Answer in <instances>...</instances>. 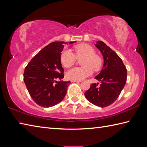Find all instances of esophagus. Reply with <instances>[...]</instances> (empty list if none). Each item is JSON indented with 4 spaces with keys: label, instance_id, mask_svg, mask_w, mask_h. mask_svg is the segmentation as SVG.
I'll use <instances>...</instances> for the list:
<instances>
[{
    "label": "esophagus",
    "instance_id": "esophagus-1",
    "mask_svg": "<svg viewBox=\"0 0 147 147\" xmlns=\"http://www.w3.org/2000/svg\"><path fill=\"white\" fill-rule=\"evenodd\" d=\"M81 81L78 80H71V82H76V83H80Z\"/></svg>",
    "mask_w": 147,
    "mask_h": 147
}]
</instances>
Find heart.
I'll return each mask as SVG.
<instances>
[{
	"label": "heart",
	"instance_id": "heart-1",
	"mask_svg": "<svg viewBox=\"0 0 147 147\" xmlns=\"http://www.w3.org/2000/svg\"><path fill=\"white\" fill-rule=\"evenodd\" d=\"M77 58L82 59L81 64L83 65L80 67H73L66 73L67 78L71 80H78L85 79L91 75L93 69L98 71L102 65V59L99 55L95 54V51L92 47L88 44H80L74 47ZM62 65L65 67L72 66L75 62L76 57L70 50L64 49L60 56Z\"/></svg>",
	"mask_w": 147,
	"mask_h": 147
}]
</instances>
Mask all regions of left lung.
Returning a JSON list of instances; mask_svg holds the SVG:
<instances>
[{"mask_svg":"<svg viewBox=\"0 0 147 147\" xmlns=\"http://www.w3.org/2000/svg\"><path fill=\"white\" fill-rule=\"evenodd\" d=\"M96 47L104 57V65L95 79L100 82L92 83L85 96L93 105L105 107L116 100L126 83L127 69L123 61L114 51L102 41L96 42Z\"/></svg>","mask_w":147,"mask_h":147,"instance_id":"left-lung-1","label":"left lung"}]
</instances>
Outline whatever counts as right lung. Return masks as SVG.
I'll return each mask as SVG.
<instances>
[{
    "label": "right lung",
    "instance_id": "add662e5",
    "mask_svg": "<svg viewBox=\"0 0 147 147\" xmlns=\"http://www.w3.org/2000/svg\"><path fill=\"white\" fill-rule=\"evenodd\" d=\"M75 42H69L71 44ZM64 42H54L34 56L24 69L23 77L31 97L43 107L61 102L67 93L70 81L64 82V69L60 60ZM57 79L60 80L57 82Z\"/></svg>",
    "mask_w": 147,
    "mask_h": 147
}]
</instances>
